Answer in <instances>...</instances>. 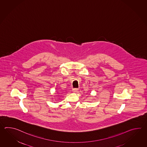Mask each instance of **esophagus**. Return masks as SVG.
<instances>
[{"instance_id": "esophagus-1", "label": "esophagus", "mask_w": 147, "mask_h": 147, "mask_svg": "<svg viewBox=\"0 0 147 147\" xmlns=\"http://www.w3.org/2000/svg\"><path fill=\"white\" fill-rule=\"evenodd\" d=\"M79 89L78 88H73L72 89V91L73 92H78V91Z\"/></svg>"}]
</instances>
